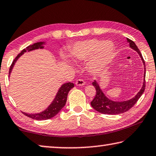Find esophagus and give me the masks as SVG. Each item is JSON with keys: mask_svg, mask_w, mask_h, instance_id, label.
Returning <instances> with one entry per match:
<instances>
[{"mask_svg": "<svg viewBox=\"0 0 156 156\" xmlns=\"http://www.w3.org/2000/svg\"><path fill=\"white\" fill-rule=\"evenodd\" d=\"M85 81H84L83 79L79 78V79H78L76 81V85H77V86H83V85H85Z\"/></svg>", "mask_w": 156, "mask_h": 156, "instance_id": "34e87169", "label": "esophagus"}]
</instances>
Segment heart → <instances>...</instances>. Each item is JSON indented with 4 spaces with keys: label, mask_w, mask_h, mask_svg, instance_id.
Masks as SVG:
<instances>
[{
    "label": "heart",
    "mask_w": 156,
    "mask_h": 156,
    "mask_svg": "<svg viewBox=\"0 0 156 156\" xmlns=\"http://www.w3.org/2000/svg\"><path fill=\"white\" fill-rule=\"evenodd\" d=\"M115 53V46L110 41L91 39L79 41L71 47L70 55L76 62H82L89 59L88 68L91 72L105 67L112 61ZM62 59L69 63L68 57L63 55Z\"/></svg>",
    "instance_id": "heart-1"
}]
</instances>
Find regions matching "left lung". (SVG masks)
<instances>
[{"label": "left lung", "instance_id": "left-lung-1", "mask_svg": "<svg viewBox=\"0 0 156 156\" xmlns=\"http://www.w3.org/2000/svg\"><path fill=\"white\" fill-rule=\"evenodd\" d=\"M127 41L129 43V46L130 48L135 51L137 52L139 54L143 64L144 65V82H143V85L141 90H140L137 94L135 95L133 98H130V100L124 101H115L110 100L108 98L107 96L105 95V94L101 90L99 85L96 80L92 83V85L95 87L96 93L95 97L92 101L91 102V105L92 106L94 109L98 111V112H101L104 115H119V114H122L126 111L129 110L133 105H134L137 101L139 100V98L144 93L145 90V76H146V66L145 62L142 53H140L139 48L136 46L134 41L130 40V39L127 38Z\"/></svg>", "mask_w": 156, "mask_h": 156}]
</instances>
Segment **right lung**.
<instances>
[{
	"instance_id": "add662e5",
	"label": "right lung",
	"mask_w": 156,
	"mask_h": 156,
	"mask_svg": "<svg viewBox=\"0 0 156 156\" xmlns=\"http://www.w3.org/2000/svg\"><path fill=\"white\" fill-rule=\"evenodd\" d=\"M44 44H45V42H41V41H40V42H37L32 44V45L28 46V47H26V48L23 49V50L16 57L14 61L12 62L10 68H9V76H10L12 70L14 67V65H15V62L17 61V60L23 55L25 52H29L39 48H44L43 45ZM73 87L74 84L72 83H66L63 84V85L60 87V89H59L54 100L52 101V103L49 105L48 107L45 110H44L43 112L36 114H28L23 112H23V114H24L25 115L27 116V117L36 120H46L55 117L57 114L60 112V111L62 109L64 106L65 105L66 99H67V95L69 91Z\"/></svg>"
}]
</instances>
